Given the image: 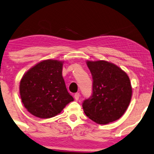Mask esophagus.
<instances>
[{
  "mask_svg": "<svg viewBox=\"0 0 154 154\" xmlns=\"http://www.w3.org/2000/svg\"><path fill=\"white\" fill-rule=\"evenodd\" d=\"M79 96H80V94H79V93H76V94H75V99L76 101H77L79 99Z\"/></svg>",
  "mask_w": 154,
  "mask_h": 154,
  "instance_id": "esophagus-1",
  "label": "esophagus"
}]
</instances>
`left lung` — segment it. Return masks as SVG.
Here are the masks:
<instances>
[{
	"mask_svg": "<svg viewBox=\"0 0 154 154\" xmlns=\"http://www.w3.org/2000/svg\"><path fill=\"white\" fill-rule=\"evenodd\" d=\"M93 79L92 94L82 103L87 116L99 124L114 122L124 114L131 102L132 88L125 72L114 64L87 61Z\"/></svg>",
	"mask_w": 154,
	"mask_h": 154,
	"instance_id": "obj_1",
	"label": "left lung"
}]
</instances>
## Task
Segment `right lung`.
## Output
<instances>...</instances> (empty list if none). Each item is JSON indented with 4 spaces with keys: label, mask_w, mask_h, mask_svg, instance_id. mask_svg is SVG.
Instances as JSON below:
<instances>
[{
    "label": "right lung",
    "mask_w": 154,
    "mask_h": 154,
    "mask_svg": "<svg viewBox=\"0 0 154 154\" xmlns=\"http://www.w3.org/2000/svg\"><path fill=\"white\" fill-rule=\"evenodd\" d=\"M63 66L62 61L44 60L23 75L20 83V98L31 114L42 119L53 117L74 100L66 88Z\"/></svg>",
    "instance_id": "obj_1"
}]
</instances>
